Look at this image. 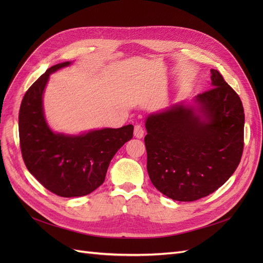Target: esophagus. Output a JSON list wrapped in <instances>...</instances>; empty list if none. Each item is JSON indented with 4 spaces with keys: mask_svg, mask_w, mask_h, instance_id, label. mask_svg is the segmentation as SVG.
<instances>
[{
    "mask_svg": "<svg viewBox=\"0 0 263 263\" xmlns=\"http://www.w3.org/2000/svg\"><path fill=\"white\" fill-rule=\"evenodd\" d=\"M145 135V130H144V127L141 125H136L134 128V136L136 138H142Z\"/></svg>",
    "mask_w": 263,
    "mask_h": 263,
    "instance_id": "1",
    "label": "esophagus"
}]
</instances>
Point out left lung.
<instances>
[{
    "label": "left lung",
    "mask_w": 263,
    "mask_h": 263,
    "mask_svg": "<svg viewBox=\"0 0 263 263\" xmlns=\"http://www.w3.org/2000/svg\"><path fill=\"white\" fill-rule=\"evenodd\" d=\"M212 89L148 115L147 170L158 191L192 202L215 192L233 176L243 150V106L217 70Z\"/></svg>",
    "instance_id": "left-lung-1"
}]
</instances>
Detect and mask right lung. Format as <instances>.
I'll use <instances>...</instances> for the list:
<instances>
[{
	"label": "right lung",
	"instance_id": "add662e5",
	"mask_svg": "<svg viewBox=\"0 0 263 263\" xmlns=\"http://www.w3.org/2000/svg\"><path fill=\"white\" fill-rule=\"evenodd\" d=\"M70 65L66 61L47 69L24 95L18 115L26 168L47 190L62 197L84 196L102 185L110 160L134 133L133 125L80 135L50 128L44 113L45 87L51 73Z\"/></svg>",
	"mask_w": 263,
	"mask_h": 263
}]
</instances>
